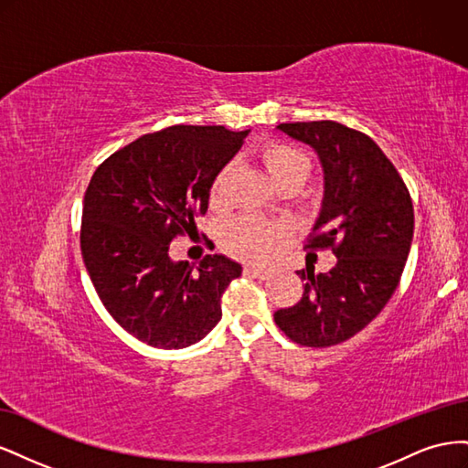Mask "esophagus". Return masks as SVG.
<instances>
[{
    "mask_svg": "<svg viewBox=\"0 0 468 468\" xmlns=\"http://www.w3.org/2000/svg\"><path fill=\"white\" fill-rule=\"evenodd\" d=\"M244 273L256 277V279H265L269 275V269L260 267V265H246L244 267Z\"/></svg>",
    "mask_w": 468,
    "mask_h": 468,
    "instance_id": "34e87169",
    "label": "esophagus"
}]
</instances>
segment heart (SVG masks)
Segmentation results:
<instances>
[{
    "label": "heart",
    "mask_w": 468,
    "mask_h": 468,
    "mask_svg": "<svg viewBox=\"0 0 468 468\" xmlns=\"http://www.w3.org/2000/svg\"><path fill=\"white\" fill-rule=\"evenodd\" d=\"M260 160L267 167L269 176L273 177L277 187L294 183V186H303L308 179L310 164L308 154L294 146L291 143H281V140H271L265 143L258 150ZM230 179H232V167L224 165L218 169L210 183L208 201L212 208H224L229 205L230 197ZM281 238V226L275 222L260 220L253 217H239L224 226L220 234L222 248L232 253V256L246 260V261H265L273 256L277 239Z\"/></svg>",
    "instance_id": "1"
}]
</instances>
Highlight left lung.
Here are the masks:
<instances>
[{
    "label": "left lung",
    "mask_w": 468,
    "mask_h": 468,
    "mask_svg": "<svg viewBox=\"0 0 468 468\" xmlns=\"http://www.w3.org/2000/svg\"><path fill=\"white\" fill-rule=\"evenodd\" d=\"M282 133L313 146L324 167V201L304 250H332L328 273L299 271L303 299L275 313L294 344L346 342L390 301L414 236V205L404 179L375 140L335 121L282 122Z\"/></svg>",
    "instance_id": "obj_1"
}]
</instances>
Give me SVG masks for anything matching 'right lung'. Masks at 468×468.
<instances>
[{
    "label": "right lung",
    "instance_id": "1",
    "mask_svg": "<svg viewBox=\"0 0 468 468\" xmlns=\"http://www.w3.org/2000/svg\"><path fill=\"white\" fill-rule=\"evenodd\" d=\"M248 131L176 124L122 146L95 169L83 197L80 246L107 313L140 342L181 349L222 316L220 296L242 265L207 256L193 271L169 244L197 230L210 183Z\"/></svg>",
    "mask_w": 468,
    "mask_h": 468
}]
</instances>
